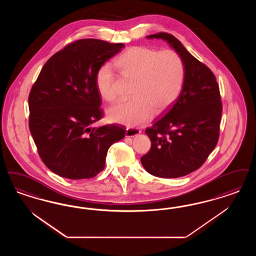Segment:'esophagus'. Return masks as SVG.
Listing matches in <instances>:
<instances>
[{"label": "esophagus", "instance_id": "obj_1", "mask_svg": "<svg viewBox=\"0 0 256 256\" xmlns=\"http://www.w3.org/2000/svg\"><path fill=\"white\" fill-rule=\"evenodd\" d=\"M141 133V130L135 128H128L126 130V137H135Z\"/></svg>", "mask_w": 256, "mask_h": 256}]
</instances>
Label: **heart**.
Instances as JSON below:
<instances>
[{"label": "heart", "instance_id": "1", "mask_svg": "<svg viewBox=\"0 0 256 256\" xmlns=\"http://www.w3.org/2000/svg\"><path fill=\"white\" fill-rule=\"evenodd\" d=\"M124 76L134 80L128 101L116 102L108 110V117L113 123L139 126L146 123L154 114L164 112L183 88L184 62L172 50L158 52L146 46H132L114 62ZM115 75L104 64L95 75L97 92L102 99H116Z\"/></svg>", "mask_w": 256, "mask_h": 256}]
</instances>
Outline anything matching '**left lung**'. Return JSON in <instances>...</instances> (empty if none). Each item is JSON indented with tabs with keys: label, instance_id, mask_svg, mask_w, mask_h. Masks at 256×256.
<instances>
[{
	"label": "left lung",
	"instance_id": "1",
	"mask_svg": "<svg viewBox=\"0 0 256 256\" xmlns=\"http://www.w3.org/2000/svg\"><path fill=\"white\" fill-rule=\"evenodd\" d=\"M148 39L166 42L184 62L183 88L164 116L146 130L152 148L141 158L144 168L161 178H178L204 164L219 137L222 104L214 73L172 34Z\"/></svg>",
	"mask_w": 256,
	"mask_h": 256
}]
</instances>
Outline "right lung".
Instances as JSON below:
<instances>
[{
	"mask_svg": "<svg viewBox=\"0 0 256 256\" xmlns=\"http://www.w3.org/2000/svg\"><path fill=\"white\" fill-rule=\"evenodd\" d=\"M123 48L121 42L78 40L42 68L28 97L30 130L52 172L72 180L92 178L104 170L110 146L124 137L122 126H92L102 116L96 72Z\"/></svg>",
	"mask_w": 256,
	"mask_h": 256,
	"instance_id": "add662e5",
	"label": "right lung"
}]
</instances>
